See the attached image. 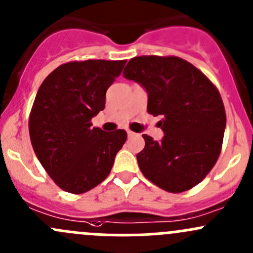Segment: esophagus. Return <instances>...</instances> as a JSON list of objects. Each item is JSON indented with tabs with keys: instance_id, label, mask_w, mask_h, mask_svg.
Returning <instances> with one entry per match:
<instances>
[{
	"instance_id": "34e87169",
	"label": "esophagus",
	"mask_w": 253,
	"mask_h": 253,
	"mask_svg": "<svg viewBox=\"0 0 253 253\" xmlns=\"http://www.w3.org/2000/svg\"><path fill=\"white\" fill-rule=\"evenodd\" d=\"M134 134H136V133H134V132H132V131H127V136H128V137H133Z\"/></svg>"
}]
</instances>
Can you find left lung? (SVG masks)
Masks as SVG:
<instances>
[{
  "mask_svg": "<svg viewBox=\"0 0 253 253\" xmlns=\"http://www.w3.org/2000/svg\"><path fill=\"white\" fill-rule=\"evenodd\" d=\"M124 77L141 84L147 110L162 116V141L143 134L137 154L142 174L168 192L195 187L215 165L223 144L226 115L218 89L187 61L175 56H138L128 61Z\"/></svg>",
  "mask_w": 253,
  "mask_h": 253,
  "instance_id": "8db88e82",
  "label": "left lung"
}]
</instances>
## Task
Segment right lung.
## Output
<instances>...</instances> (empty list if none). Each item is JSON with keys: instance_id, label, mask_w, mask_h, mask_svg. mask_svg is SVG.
Instances as JSON below:
<instances>
[{"instance_id": "right-lung-1", "label": "right lung", "mask_w": 253, "mask_h": 253, "mask_svg": "<svg viewBox=\"0 0 253 253\" xmlns=\"http://www.w3.org/2000/svg\"><path fill=\"white\" fill-rule=\"evenodd\" d=\"M126 61L88 60L61 65L40 85L29 117L33 149L58 187L84 193L110 174L127 139L124 129L105 132L91 119L105 108L106 90Z\"/></svg>"}]
</instances>
